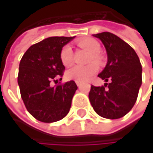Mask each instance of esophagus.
I'll use <instances>...</instances> for the list:
<instances>
[{"label":"esophagus","instance_id":"esophagus-1","mask_svg":"<svg viewBox=\"0 0 153 153\" xmlns=\"http://www.w3.org/2000/svg\"><path fill=\"white\" fill-rule=\"evenodd\" d=\"M76 84H77V86H78L79 88H80V87H81V85H82V83H81V82H79V81H77Z\"/></svg>","mask_w":153,"mask_h":153}]
</instances>
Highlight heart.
Instances as JSON below:
<instances>
[{"instance_id":"heart-1","label":"heart","mask_w":153,"mask_h":153,"mask_svg":"<svg viewBox=\"0 0 153 153\" xmlns=\"http://www.w3.org/2000/svg\"><path fill=\"white\" fill-rule=\"evenodd\" d=\"M78 45L89 53H91L88 63L102 62V56L98 53L101 49V46L97 41L92 38H85L78 42ZM60 60L65 66H69L73 63V50L70 46H65L60 52ZM98 71V65L96 63H91L86 66L75 65L68 69L65 73V77L70 80H75L79 82H84L88 80L94 76Z\"/></svg>"}]
</instances>
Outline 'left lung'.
Wrapping results in <instances>:
<instances>
[{
    "label": "left lung",
    "mask_w": 153,
    "mask_h": 153,
    "mask_svg": "<svg viewBox=\"0 0 153 153\" xmlns=\"http://www.w3.org/2000/svg\"><path fill=\"white\" fill-rule=\"evenodd\" d=\"M107 52L106 66L98 74L105 86H91L88 97L95 111L103 118L125 116L134 106L142 85V65L134 48L109 32L93 34ZM108 86L107 89L105 88Z\"/></svg>",
    "instance_id": "1"
}]
</instances>
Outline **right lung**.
I'll return each instance as SVG.
<instances>
[{"label":"right lung","instance_id":"add662e5","mask_svg":"<svg viewBox=\"0 0 153 153\" xmlns=\"http://www.w3.org/2000/svg\"><path fill=\"white\" fill-rule=\"evenodd\" d=\"M74 38H47L32 45L21 58L17 76L21 97L29 113L42 122L60 120L70 111L76 83L70 80L54 87L50 84L63 76L65 66L60 52Z\"/></svg>","mask_w":153,"mask_h":153}]
</instances>
